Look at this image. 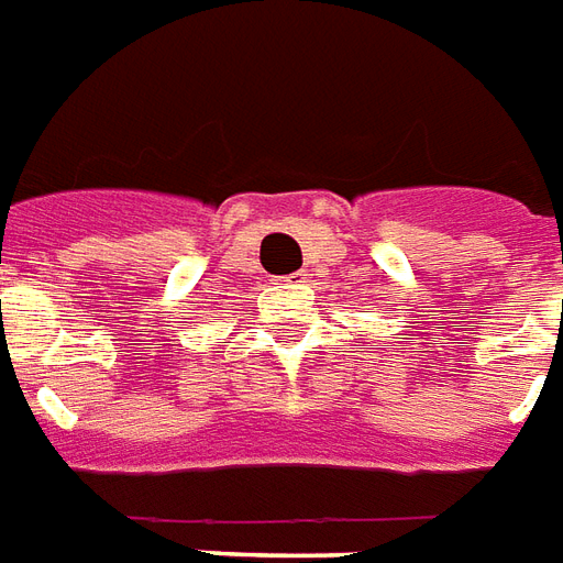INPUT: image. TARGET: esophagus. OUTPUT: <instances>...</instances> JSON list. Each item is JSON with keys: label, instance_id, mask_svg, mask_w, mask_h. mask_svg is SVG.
<instances>
[{"label": "esophagus", "instance_id": "obj_1", "mask_svg": "<svg viewBox=\"0 0 563 563\" xmlns=\"http://www.w3.org/2000/svg\"><path fill=\"white\" fill-rule=\"evenodd\" d=\"M307 277H310L307 272H295L289 274V277H283V283H307Z\"/></svg>", "mask_w": 563, "mask_h": 563}]
</instances>
